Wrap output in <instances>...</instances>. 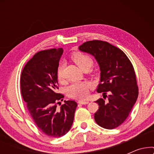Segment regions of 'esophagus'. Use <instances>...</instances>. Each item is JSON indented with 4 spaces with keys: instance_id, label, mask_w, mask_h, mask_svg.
<instances>
[{
    "instance_id": "34e87169",
    "label": "esophagus",
    "mask_w": 154,
    "mask_h": 154,
    "mask_svg": "<svg viewBox=\"0 0 154 154\" xmlns=\"http://www.w3.org/2000/svg\"><path fill=\"white\" fill-rule=\"evenodd\" d=\"M78 103L80 104H88L89 102H87V101H79Z\"/></svg>"
}]
</instances>
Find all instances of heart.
I'll return each mask as SVG.
<instances>
[{
  "label": "heart",
  "mask_w": 154,
  "mask_h": 154,
  "mask_svg": "<svg viewBox=\"0 0 154 154\" xmlns=\"http://www.w3.org/2000/svg\"><path fill=\"white\" fill-rule=\"evenodd\" d=\"M71 59L82 70L89 69L92 65V60L89 55L81 52H74L71 54ZM64 64H61L58 66L57 75L60 81L64 79ZM91 84L88 82H75L69 86L66 89L67 95L72 98L85 99L89 93Z\"/></svg>",
  "instance_id": "heart-1"
}]
</instances>
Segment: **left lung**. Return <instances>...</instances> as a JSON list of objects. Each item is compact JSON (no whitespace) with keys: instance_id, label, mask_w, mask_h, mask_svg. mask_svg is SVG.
<instances>
[{"instance_id":"1","label":"left lung","mask_w":154,"mask_h":154,"mask_svg":"<svg viewBox=\"0 0 154 154\" xmlns=\"http://www.w3.org/2000/svg\"><path fill=\"white\" fill-rule=\"evenodd\" d=\"M79 48L94 56L100 66V83L97 92L104 95L109 93L108 102L102 98L95 102L99 105L94 116L96 123L105 129L119 127L128 117L139 94L131 62L121 50L106 41H87Z\"/></svg>"}]
</instances>
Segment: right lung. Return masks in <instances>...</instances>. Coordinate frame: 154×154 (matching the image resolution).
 Masks as SVG:
<instances>
[{
	"instance_id": "add662e5",
	"label": "right lung",
	"mask_w": 154,
	"mask_h": 154,
	"mask_svg": "<svg viewBox=\"0 0 154 154\" xmlns=\"http://www.w3.org/2000/svg\"><path fill=\"white\" fill-rule=\"evenodd\" d=\"M62 53V48L37 52L25 65L20 79L21 93L31 117L40 130L52 137H60L69 131L78 106L69 100L57 108L64 98L57 92V71Z\"/></svg>"
}]
</instances>
